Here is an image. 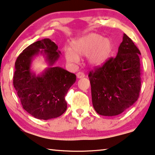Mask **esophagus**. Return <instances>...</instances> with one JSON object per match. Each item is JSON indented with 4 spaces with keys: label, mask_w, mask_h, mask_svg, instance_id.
<instances>
[{
    "label": "esophagus",
    "mask_w": 155,
    "mask_h": 155,
    "mask_svg": "<svg viewBox=\"0 0 155 155\" xmlns=\"http://www.w3.org/2000/svg\"><path fill=\"white\" fill-rule=\"evenodd\" d=\"M77 77L78 78H84L85 77V74L84 72H82V71H78L77 74Z\"/></svg>",
    "instance_id": "obj_1"
}]
</instances>
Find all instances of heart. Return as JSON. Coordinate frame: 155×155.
Returning a JSON list of instances; mask_svg holds the SVG:
<instances>
[{
	"mask_svg": "<svg viewBox=\"0 0 155 155\" xmlns=\"http://www.w3.org/2000/svg\"><path fill=\"white\" fill-rule=\"evenodd\" d=\"M112 44L108 39L101 35L91 33L71 43V48H64V56L69 63L74 64L79 61V55H88L89 63L98 66L104 63L111 53Z\"/></svg>",
	"mask_w": 155,
	"mask_h": 155,
	"instance_id": "heart-1",
	"label": "heart"
}]
</instances>
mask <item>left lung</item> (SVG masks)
Here are the masks:
<instances>
[{
  "label": "left lung",
  "instance_id": "1",
  "mask_svg": "<svg viewBox=\"0 0 155 155\" xmlns=\"http://www.w3.org/2000/svg\"><path fill=\"white\" fill-rule=\"evenodd\" d=\"M140 54L124 34L116 56L90 71L92 105L98 114L117 115L137 101L141 86Z\"/></svg>",
  "mask_w": 155,
  "mask_h": 155
}]
</instances>
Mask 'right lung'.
<instances>
[{"label":"right lung","instance_id":"add662e5","mask_svg":"<svg viewBox=\"0 0 155 155\" xmlns=\"http://www.w3.org/2000/svg\"><path fill=\"white\" fill-rule=\"evenodd\" d=\"M46 55L50 67L41 75L31 71L35 55ZM61 51L50 39L37 41L17 57L13 85L23 108L35 118L48 120L61 116L67 109L65 95L76 81V75L59 67L53 66Z\"/></svg>","mask_w":155,"mask_h":155}]
</instances>
